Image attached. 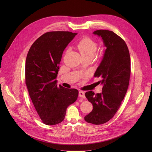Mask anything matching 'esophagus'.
Returning a JSON list of instances; mask_svg holds the SVG:
<instances>
[{
	"label": "esophagus",
	"instance_id": "obj_1",
	"mask_svg": "<svg viewBox=\"0 0 152 152\" xmlns=\"http://www.w3.org/2000/svg\"><path fill=\"white\" fill-rule=\"evenodd\" d=\"M79 96L80 97L84 98V97H85V93H84L83 91H79Z\"/></svg>",
	"mask_w": 152,
	"mask_h": 152
}]
</instances>
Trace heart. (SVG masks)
I'll return each mask as SVG.
<instances>
[{
	"label": "heart",
	"mask_w": 152,
	"mask_h": 152,
	"mask_svg": "<svg viewBox=\"0 0 152 152\" xmlns=\"http://www.w3.org/2000/svg\"><path fill=\"white\" fill-rule=\"evenodd\" d=\"M77 48L82 56L92 55L94 56L96 53L97 46L92 39L85 38L79 42Z\"/></svg>",
	"instance_id": "1"
}]
</instances>
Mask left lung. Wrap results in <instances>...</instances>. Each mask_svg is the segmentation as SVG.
Instances as JSON below:
<instances>
[{
  "label": "left lung",
  "mask_w": 152,
  "mask_h": 152,
  "mask_svg": "<svg viewBox=\"0 0 152 152\" xmlns=\"http://www.w3.org/2000/svg\"><path fill=\"white\" fill-rule=\"evenodd\" d=\"M100 37L105 48L94 77H100L102 92L92 91L85 95L93 106L92 111L84 119L89 123L101 124L115 114L127 92L131 75V58L124 41L113 31L97 30L93 33Z\"/></svg>",
  "instance_id": "obj_1"
}]
</instances>
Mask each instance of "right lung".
Returning a JSON list of instances; mask_svg holds the SVG:
<instances>
[{
	"instance_id": "right-lung-1",
	"label": "right lung",
	"mask_w": 152,
	"mask_h": 152,
	"mask_svg": "<svg viewBox=\"0 0 152 152\" xmlns=\"http://www.w3.org/2000/svg\"><path fill=\"white\" fill-rule=\"evenodd\" d=\"M77 33L49 32L31 46L25 64V79L29 96L43 123L62 122L67 107L77 99L78 90L57 86L59 63L64 49Z\"/></svg>"
}]
</instances>
